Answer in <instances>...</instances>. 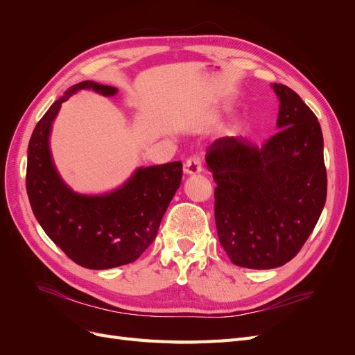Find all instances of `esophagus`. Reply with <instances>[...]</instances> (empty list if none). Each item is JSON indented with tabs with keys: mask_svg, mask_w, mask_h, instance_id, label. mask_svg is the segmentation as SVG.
<instances>
[{
	"mask_svg": "<svg viewBox=\"0 0 355 355\" xmlns=\"http://www.w3.org/2000/svg\"><path fill=\"white\" fill-rule=\"evenodd\" d=\"M185 173L187 175H197L200 171H202V161L198 155H191L187 163H185Z\"/></svg>",
	"mask_w": 355,
	"mask_h": 355,
	"instance_id": "esophagus-1",
	"label": "esophagus"
}]
</instances>
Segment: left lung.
<instances>
[{
	"label": "left lung",
	"instance_id": "left-lung-1",
	"mask_svg": "<svg viewBox=\"0 0 355 355\" xmlns=\"http://www.w3.org/2000/svg\"><path fill=\"white\" fill-rule=\"evenodd\" d=\"M280 132L262 146L234 136L206 154L218 237L232 263L270 270L292 261L315 228L327 196L323 135L299 94L274 84Z\"/></svg>",
	"mask_w": 355,
	"mask_h": 355
}]
</instances>
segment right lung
<instances>
[{"label": "right lung", "instance_id": "obj_1", "mask_svg": "<svg viewBox=\"0 0 355 355\" xmlns=\"http://www.w3.org/2000/svg\"><path fill=\"white\" fill-rule=\"evenodd\" d=\"M78 90L114 96L115 87L93 81L75 84L50 106L28 146L26 191L41 228L69 259L89 270L135 262L151 244L182 180V163L139 168L111 194L87 197L72 192L53 166L49 135L60 105Z\"/></svg>", "mask_w": 355, "mask_h": 355}]
</instances>
